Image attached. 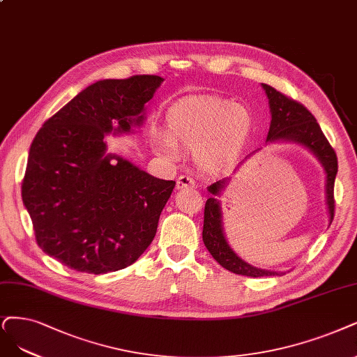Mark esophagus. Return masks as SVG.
Returning <instances> with one entry per match:
<instances>
[{"label":"esophagus","mask_w":357,"mask_h":357,"mask_svg":"<svg viewBox=\"0 0 357 357\" xmlns=\"http://www.w3.org/2000/svg\"><path fill=\"white\" fill-rule=\"evenodd\" d=\"M185 188H195V182L188 175H181L176 181V190H185Z\"/></svg>","instance_id":"34e87169"}]
</instances>
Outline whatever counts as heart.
I'll return each mask as SVG.
<instances>
[{"mask_svg":"<svg viewBox=\"0 0 357 357\" xmlns=\"http://www.w3.org/2000/svg\"><path fill=\"white\" fill-rule=\"evenodd\" d=\"M253 130L250 112L232 101L215 97H188L166 113V134L153 132L157 151L176 157L178 150L195 153L203 170L227 167L243 150Z\"/></svg>","mask_w":357,"mask_h":357,"instance_id":"heart-1","label":"heart"}]
</instances>
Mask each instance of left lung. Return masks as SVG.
I'll use <instances>...</instances> for the list:
<instances>
[{"instance_id":"obj_1","label":"left lung","mask_w":357,"mask_h":357,"mask_svg":"<svg viewBox=\"0 0 357 357\" xmlns=\"http://www.w3.org/2000/svg\"><path fill=\"white\" fill-rule=\"evenodd\" d=\"M266 96L269 98V107L272 121L268 132V142L275 141H291L305 145L321 162L326 174V204L329 212V223L334 219L335 213V200H334V182L338 170L337 154L331 144L328 142L326 137L316 122L314 116L296 100L284 96L282 92L276 91L271 85L263 84ZM228 179H222L212 183L207 190L212 197L206 202L204 206V225H203V241L207 247L208 253L219 263L220 266L236 273L259 278V276H272L281 275L284 272H271L265 269H257L248 265L243 259L235 255L229 247L222 227V212L220 203L216 199L220 195L222 190L225 188Z\"/></svg>"}]
</instances>
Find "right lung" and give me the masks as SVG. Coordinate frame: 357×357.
<instances>
[{
    "instance_id": "1",
    "label": "right lung",
    "mask_w": 357,
    "mask_h": 357,
    "mask_svg": "<svg viewBox=\"0 0 357 357\" xmlns=\"http://www.w3.org/2000/svg\"><path fill=\"white\" fill-rule=\"evenodd\" d=\"M162 82L155 75L98 81L51 116L33 138L22 199L38 245L64 266L116 272L151 244L175 181L105 154L104 137L142 125L145 102Z\"/></svg>"
}]
</instances>
